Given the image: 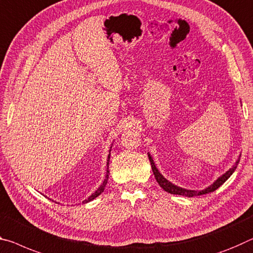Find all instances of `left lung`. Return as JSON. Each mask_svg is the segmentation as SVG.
I'll return each instance as SVG.
<instances>
[{
  "mask_svg": "<svg viewBox=\"0 0 253 253\" xmlns=\"http://www.w3.org/2000/svg\"><path fill=\"white\" fill-rule=\"evenodd\" d=\"M241 156V155H240ZM148 159H150V162H151V166H152V171H153L154 173V177L156 179V181L160 184V187L162 188L163 190H166L167 192H169V194L172 195H180V196H186V197H194V196H200V195H205V194H210V192H213L215 191L217 188H219L222 184L226 181V180L231 177L232 174H233V172L235 171L236 167H238L239 161H240V158L239 160H236V162L234 163V166L231 168L230 170H227L225 173L220 175V177L215 180V181L211 184L210 187L205 188V189L203 190H190V189H184V188H181L179 186H175L174 183L170 182L169 180H167L166 178L163 177V175L160 173V171L158 170V168L155 167V163L153 161V159H152L151 154L148 153Z\"/></svg>",
  "mask_w": 253,
  "mask_h": 253,
  "instance_id": "8db88e82",
  "label": "left lung"
}]
</instances>
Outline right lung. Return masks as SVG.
Listing matches in <instances>:
<instances>
[{"label":"right lung","instance_id":"1","mask_svg":"<svg viewBox=\"0 0 253 253\" xmlns=\"http://www.w3.org/2000/svg\"><path fill=\"white\" fill-rule=\"evenodd\" d=\"M110 151H111V147H110V150H109V155H108V160H107V174H106V178H105V180H103V182L101 183V186H100L97 190H95L93 194H92L89 198L87 199H85V200H83V204H85V203H89V202H91V200H93L94 198H97L99 195H101V192H103V190H105V187H106V184H107V182H108V178H109V159H110Z\"/></svg>","mask_w":253,"mask_h":253}]
</instances>
